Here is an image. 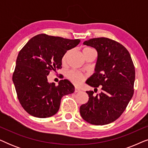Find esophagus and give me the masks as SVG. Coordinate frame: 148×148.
Here are the masks:
<instances>
[{"instance_id": "1", "label": "esophagus", "mask_w": 148, "mask_h": 148, "mask_svg": "<svg viewBox=\"0 0 148 148\" xmlns=\"http://www.w3.org/2000/svg\"><path fill=\"white\" fill-rule=\"evenodd\" d=\"M80 90L79 88H75V93H77V92H80Z\"/></svg>"}]
</instances>
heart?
I'll use <instances>...</instances> for the list:
<instances>
[{"instance_id":"b5f03b06","label":"heart","mask_w":148,"mask_h":148,"mask_svg":"<svg viewBox=\"0 0 148 148\" xmlns=\"http://www.w3.org/2000/svg\"><path fill=\"white\" fill-rule=\"evenodd\" d=\"M92 50V48H85L84 50H83V52L87 51V50ZM69 53V51L66 52L64 55L62 57V62H65V60L66 59V57H67L68 54ZM66 76H67V78L69 79L71 82L73 83L75 85H79L82 83L83 81H84V78H85V75L79 71H70L67 73L66 74Z\"/></svg>"}]
</instances>
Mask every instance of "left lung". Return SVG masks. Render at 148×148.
Masks as SVG:
<instances>
[{
	"label": "left lung",
	"instance_id": "obj_1",
	"mask_svg": "<svg viewBox=\"0 0 148 148\" xmlns=\"http://www.w3.org/2000/svg\"><path fill=\"white\" fill-rule=\"evenodd\" d=\"M84 44L98 52L96 73L86 84L96 90L101 86L102 90L96 96L93 91L86 92L89 100L80 106L81 116L90 124H109L121 116L132 98L134 64L127 48L115 40L96 38L85 41Z\"/></svg>",
	"mask_w": 148,
	"mask_h": 148
}]
</instances>
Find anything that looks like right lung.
<instances>
[{
	"label": "right lung",
	"instance_id": "add662e5",
	"mask_svg": "<svg viewBox=\"0 0 148 148\" xmlns=\"http://www.w3.org/2000/svg\"><path fill=\"white\" fill-rule=\"evenodd\" d=\"M79 42V39L42 34L31 38L19 51L13 82L20 104L32 116H53L59 109L62 97L74 92L75 88L69 81L60 80L56 86L48 82L47 75L62 68L64 54Z\"/></svg>",
	"mask_w": 148,
	"mask_h": 148
}]
</instances>
